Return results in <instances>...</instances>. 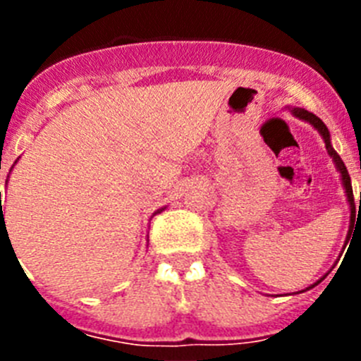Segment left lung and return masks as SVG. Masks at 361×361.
I'll return each mask as SVG.
<instances>
[{"label": "left lung", "mask_w": 361, "mask_h": 361, "mask_svg": "<svg viewBox=\"0 0 361 361\" xmlns=\"http://www.w3.org/2000/svg\"><path fill=\"white\" fill-rule=\"evenodd\" d=\"M289 111H291L293 116L298 117L300 121H305V123H309L314 130H318V133L322 135V139H324L325 142V149H327V153H329L331 157H333V162L334 166H336L338 173H340V180H342V186H343V191H345V197H347V204H349V209H350V224H349V233H347V240L345 244L349 242L350 238V233H353V226L355 224L356 220V208H358V215H360V209H361V195H360V206H355V197H353V186H350V177H349V171H347L345 164H343V161L340 159V155L336 153V149L333 148V145H331V133L329 130H327V126L324 124V121L320 119V117H317L314 114H311V111L304 110V108H289ZM327 275L322 276L318 282H314L311 286V288H314V286H318V283L322 282V280L325 279ZM307 288V289H311Z\"/></svg>", "instance_id": "left-lung-1"}]
</instances>
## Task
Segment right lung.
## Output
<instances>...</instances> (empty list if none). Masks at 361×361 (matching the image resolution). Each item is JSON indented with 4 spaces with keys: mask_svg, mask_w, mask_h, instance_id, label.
<instances>
[{
    "mask_svg": "<svg viewBox=\"0 0 361 361\" xmlns=\"http://www.w3.org/2000/svg\"><path fill=\"white\" fill-rule=\"evenodd\" d=\"M18 162V161H16ZM14 162V164H16ZM162 209H166V208H161V209H157V212L153 213V215H157V213H161ZM3 224H5V219H3V206H1V200H0V233H1V228H3Z\"/></svg>",
    "mask_w": 361,
    "mask_h": 361,
    "instance_id": "right-lung-1",
    "label": "right lung"
}]
</instances>
